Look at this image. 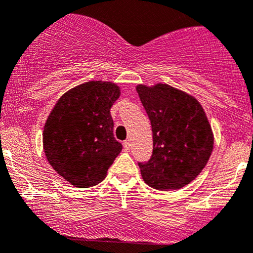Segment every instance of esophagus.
I'll list each match as a JSON object with an SVG mask.
<instances>
[{
	"instance_id": "1",
	"label": "esophagus",
	"mask_w": 253,
	"mask_h": 253,
	"mask_svg": "<svg viewBox=\"0 0 253 253\" xmlns=\"http://www.w3.org/2000/svg\"><path fill=\"white\" fill-rule=\"evenodd\" d=\"M124 150L125 151H129V150H131V141L129 140L124 141Z\"/></svg>"
}]
</instances>
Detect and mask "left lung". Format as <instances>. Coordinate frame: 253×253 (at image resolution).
<instances>
[{"label": "left lung", "mask_w": 253, "mask_h": 253, "mask_svg": "<svg viewBox=\"0 0 253 253\" xmlns=\"http://www.w3.org/2000/svg\"><path fill=\"white\" fill-rule=\"evenodd\" d=\"M152 128L154 150L149 161L138 162L141 176L156 190H179L203 170L213 137L199 102L167 84L137 86Z\"/></svg>", "instance_id": "obj_1"}]
</instances>
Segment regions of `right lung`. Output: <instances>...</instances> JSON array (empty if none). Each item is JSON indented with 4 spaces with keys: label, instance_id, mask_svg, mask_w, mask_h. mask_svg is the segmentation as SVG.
Returning <instances> with one entry per match:
<instances>
[{
    "label": "right lung",
    "instance_id": "1",
    "mask_svg": "<svg viewBox=\"0 0 253 253\" xmlns=\"http://www.w3.org/2000/svg\"><path fill=\"white\" fill-rule=\"evenodd\" d=\"M119 96L116 84L87 82L61 97L45 122L43 146L46 160L76 187H91L103 181L121 152L110 115Z\"/></svg>",
    "mask_w": 253,
    "mask_h": 253
}]
</instances>
